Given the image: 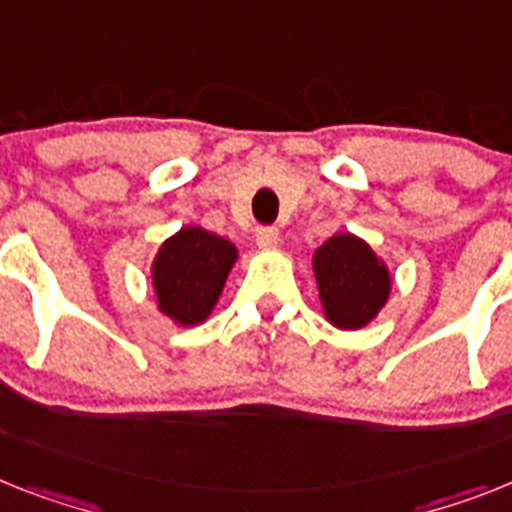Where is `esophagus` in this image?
Instances as JSON below:
<instances>
[{
    "mask_svg": "<svg viewBox=\"0 0 512 512\" xmlns=\"http://www.w3.org/2000/svg\"><path fill=\"white\" fill-rule=\"evenodd\" d=\"M255 242L260 249H273L278 244V231L276 229H260L257 231Z\"/></svg>",
    "mask_w": 512,
    "mask_h": 512,
    "instance_id": "1",
    "label": "esophagus"
}]
</instances>
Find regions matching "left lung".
I'll use <instances>...</instances> for the list:
<instances>
[{
  "label": "left lung",
  "instance_id": "obj_1",
  "mask_svg": "<svg viewBox=\"0 0 512 512\" xmlns=\"http://www.w3.org/2000/svg\"><path fill=\"white\" fill-rule=\"evenodd\" d=\"M325 320L338 330H362L380 315L393 291L388 263L356 234H336L312 255Z\"/></svg>",
  "mask_w": 512,
  "mask_h": 512
}]
</instances>
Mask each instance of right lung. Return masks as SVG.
I'll use <instances>...</instances> for the list:
<instances>
[{"label": "right lung", "mask_w": 512, "mask_h": 512, "mask_svg": "<svg viewBox=\"0 0 512 512\" xmlns=\"http://www.w3.org/2000/svg\"><path fill=\"white\" fill-rule=\"evenodd\" d=\"M236 260L239 249L234 242L200 226H182L163 239L150 263L156 309L179 328L205 322L213 315Z\"/></svg>", "instance_id": "right-lung-1"}]
</instances>
